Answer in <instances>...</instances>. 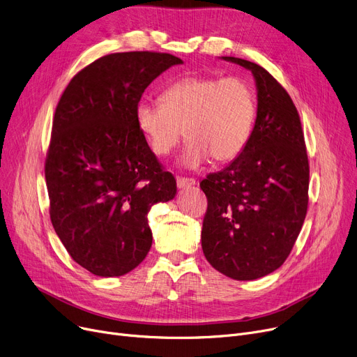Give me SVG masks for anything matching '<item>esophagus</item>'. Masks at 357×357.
Returning <instances> with one entry per match:
<instances>
[{"mask_svg": "<svg viewBox=\"0 0 357 357\" xmlns=\"http://www.w3.org/2000/svg\"><path fill=\"white\" fill-rule=\"evenodd\" d=\"M176 185H178L179 190L190 188V186L195 185V179H192V178H178L176 179Z\"/></svg>", "mask_w": 357, "mask_h": 357, "instance_id": "esophagus-1", "label": "esophagus"}]
</instances>
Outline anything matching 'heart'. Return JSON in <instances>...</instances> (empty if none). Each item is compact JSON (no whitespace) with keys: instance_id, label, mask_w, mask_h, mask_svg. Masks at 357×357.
Masks as SVG:
<instances>
[{"instance_id":"heart-1","label":"heart","mask_w":357,"mask_h":357,"mask_svg":"<svg viewBox=\"0 0 357 357\" xmlns=\"http://www.w3.org/2000/svg\"><path fill=\"white\" fill-rule=\"evenodd\" d=\"M256 119L252 88L238 78L185 77L163 89L160 104L142 100L136 123L159 156L172 152L183 131L188 139L181 165L195 169L213 158L237 159L248 146Z\"/></svg>"}]
</instances>
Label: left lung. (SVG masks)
Here are the masks:
<instances>
[{
  "instance_id": "1",
  "label": "left lung",
  "mask_w": 357,
  "mask_h": 357,
  "mask_svg": "<svg viewBox=\"0 0 357 357\" xmlns=\"http://www.w3.org/2000/svg\"><path fill=\"white\" fill-rule=\"evenodd\" d=\"M220 59L252 72L257 109L241 155L199 183L208 199L201 246L220 273L253 280L282 266L295 245L307 215L310 166L288 92L253 62Z\"/></svg>"
}]
</instances>
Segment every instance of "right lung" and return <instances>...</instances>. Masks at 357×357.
Instances as JSON below:
<instances>
[{
	"instance_id": "1",
	"label": "right lung",
	"mask_w": 357,
	"mask_h": 357,
	"mask_svg": "<svg viewBox=\"0 0 357 357\" xmlns=\"http://www.w3.org/2000/svg\"><path fill=\"white\" fill-rule=\"evenodd\" d=\"M182 63L156 52L102 56L75 75L56 107L45 167L50 220L70 257L93 275L137 268L152 248L150 208L176 195L136 107L160 73Z\"/></svg>"
}]
</instances>
